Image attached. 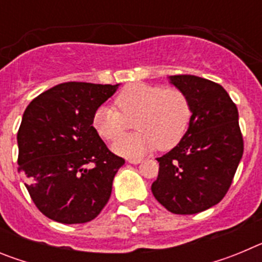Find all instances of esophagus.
Listing matches in <instances>:
<instances>
[{"label":"esophagus","instance_id":"1","mask_svg":"<svg viewBox=\"0 0 262 262\" xmlns=\"http://www.w3.org/2000/svg\"><path fill=\"white\" fill-rule=\"evenodd\" d=\"M142 161V159L140 157H131V159H128V163L131 164H139Z\"/></svg>","mask_w":262,"mask_h":262}]
</instances>
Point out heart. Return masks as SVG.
Returning a JSON list of instances; mask_svg holds the SVG:
<instances>
[{
	"mask_svg": "<svg viewBox=\"0 0 262 262\" xmlns=\"http://www.w3.org/2000/svg\"><path fill=\"white\" fill-rule=\"evenodd\" d=\"M115 107L97 108L93 127L99 136L114 142L134 120L138 133L119 139L113 147L124 156H140L156 147L170 149L181 142L191 119L190 101L177 88L131 84L118 94Z\"/></svg>",
	"mask_w": 262,
	"mask_h": 262,
	"instance_id": "b5f03b06",
	"label": "heart"
}]
</instances>
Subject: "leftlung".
I'll list each match as a JSON object with an SVG mask.
<instances>
[{"instance_id":"left-lung-1","label":"left lung","mask_w":262,"mask_h":262,"mask_svg":"<svg viewBox=\"0 0 262 262\" xmlns=\"http://www.w3.org/2000/svg\"><path fill=\"white\" fill-rule=\"evenodd\" d=\"M190 101L191 119L181 142L157 157L155 198L168 211L191 215L221 202L244 152L239 113L223 86L191 75L170 77Z\"/></svg>"}]
</instances>
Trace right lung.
Returning <instances> with one entry per match:
<instances>
[{
  "instance_id": "1",
  "label": "right lung",
  "mask_w": 262,
  "mask_h": 262,
  "mask_svg": "<svg viewBox=\"0 0 262 262\" xmlns=\"http://www.w3.org/2000/svg\"><path fill=\"white\" fill-rule=\"evenodd\" d=\"M118 85L64 82L32 99L18 129V172L32 202L55 222L93 221L111 195L124 159L93 127L97 108Z\"/></svg>"
}]
</instances>
